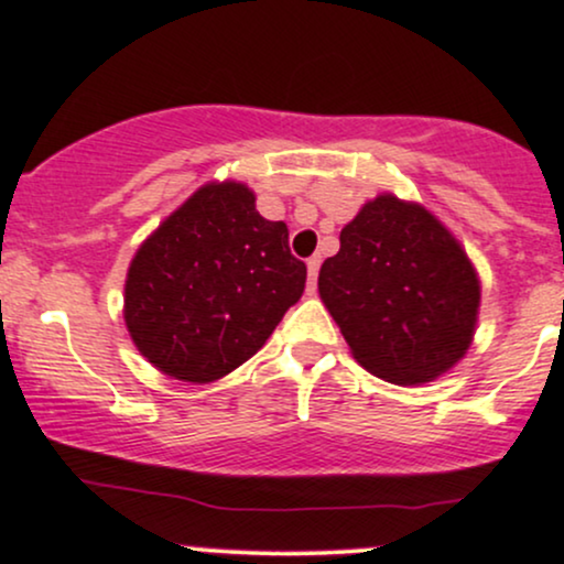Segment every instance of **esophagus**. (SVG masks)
<instances>
[{
  "label": "esophagus",
  "mask_w": 564,
  "mask_h": 564,
  "mask_svg": "<svg viewBox=\"0 0 564 564\" xmlns=\"http://www.w3.org/2000/svg\"><path fill=\"white\" fill-rule=\"evenodd\" d=\"M318 270H321V257H310L307 260V286L315 291V283H318Z\"/></svg>",
  "instance_id": "34e87169"
}]
</instances>
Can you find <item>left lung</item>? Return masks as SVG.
Returning <instances> with one entry per match:
<instances>
[{
  "instance_id": "8db88e82",
  "label": "left lung",
  "mask_w": 564,
  "mask_h": 564,
  "mask_svg": "<svg viewBox=\"0 0 564 564\" xmlns=\"http://www.w3.org/2000/svg\"><path fill=\"white\" fill-rule=\"evenodd\" d=\"M321 300L355 360L392 384H424L467 352L480 281L424 206L368 200L323 262Z\"/></svg>"
}]
</instances>
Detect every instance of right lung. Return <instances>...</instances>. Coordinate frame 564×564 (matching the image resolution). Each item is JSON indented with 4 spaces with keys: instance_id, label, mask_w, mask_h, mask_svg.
<instances>
[{
    "instance_id": "right-lung-1",
    "label": "right lung",
    "mask_w": 564,
    "mask_h": 564,
    "mask_svg": "<svg viewBox=\"0 0 564 564\" xmlns=\"http://www.w3.org/2000/svg\"><path fill=\"white\" fill-rule=\"evenodd\" d=\"M307 268L289 228L270 223L241 183L204 185L140 246L127 273L124 321L159 371L206 384L260 349Z\"/></svg>"
}]
</instances>
